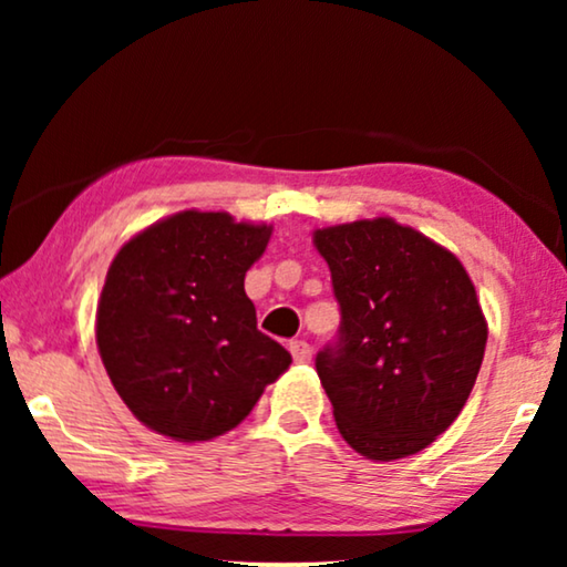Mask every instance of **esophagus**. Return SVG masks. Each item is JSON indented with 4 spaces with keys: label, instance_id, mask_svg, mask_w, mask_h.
Wrapping results in <instances>:
<instances>
[{
    "label": "esophagus",
    "instance_id": "1",
    "mask_svg": "<svg viewBox=\"0 0 567 567\" xmlns=\"http://www.w3.org/2000/svg\"><path fill=\"white\" fill-rule=\"evenodd\" d=\"M289 351H291L293 361H297V363H309V361H312V348H309L307 340H291Z\"/></svg>",
    "mask_w": 567,
    "mask_h": 567
}]
</instances>
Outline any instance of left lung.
<instances>
[{"label": "left lung", "mask_w": 567, "mask_h": 567, "mask_svg": "<svg viewBox=\"0 0 567 567\" xmlns=\"http://www.w3.org/2000/svg\"><path fill=\"white\" fill-rule=\"evenodd\" d=\"M340 305L338 340L315 367L336 425L367 460L417 454L462 413L487 322L446 247L390 216L315 231Z\"/></svg>", "instance_id": "8db88e82"}]
</instances>
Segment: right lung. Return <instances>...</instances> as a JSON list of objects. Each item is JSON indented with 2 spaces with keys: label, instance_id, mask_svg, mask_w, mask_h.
I'll return each mask as SVG.
<instances>
[{
  "label": "right lung",
  "instance_id": "obj_1",
  "mask_svg": "<svg viewBox=\"0 0 567 567\" xmlns=\"http://www.w3.org/2000/svg\"><path fill=\"white\" fill-rule=\"evenodd\" d=\"M268 224L181 212L131 237L97 301V351L115 392L146 429L208 441L245 421L291 353L258 330L245 274Z\"/></svg>",
  "mask_w": 567,
  "mask_h": 567
}]
</instances>
